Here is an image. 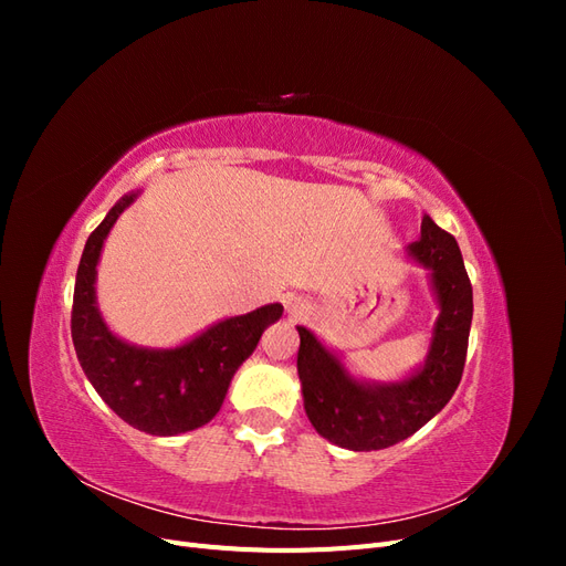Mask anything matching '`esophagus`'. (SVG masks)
<instances>
[{
    "label": "esophagus",
    "instance_id": "obj_1",
    "mask_svg": "<svg viewBox=\"0 0 566 566\" xmlns=\"http://www.w3.org/2000/svg\"><path fill=\"white\" fill-rule=\"evenodd\" d=\"M285 310H287V314L302 316V314L306 312V304H304L300 297H287V300H285Z\"/></svg>",
    "mask_w": 566,
    "mask_h": 566
}]
</instances>
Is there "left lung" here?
<instances>
[{"mask_svg": "<svg viewBox=\"0 0 566 566\" xmlns=\"http://www.w3.org/2000/svg\"><path fill=\"white\" fill-rule=\"evenodd\" d=\"M408 250L420 264L432 269L441 306L430 356L413 378L389 387L356 382L310 331L297 328V373L306 416L321 437L342 449L394 447L432 420L460 385L472 323V283L460 248L451 233L424 214L420 241Z\"/></svg>", "mask_w": 566, "mask_h": 566, "instance_id": "8db88e82", "label": "left lung"}]
</instances>
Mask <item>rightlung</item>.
I'll list each match as a JSON object with an SVG mask.
<instances>
[{"label": "right lung", "mask_w": 566, "mask_h": 566, "mask_svg": "<svg viewBox=\"0 0 566 566\" xmlns=\"http://www.w3.org/2000/svg\"><path fill=\"white\" fill-rule=\"evenodd\" d=\"M134 196H125L90 233L77 266L71 333L77 361L98 397L136 430L172 437L210 422L227 397L229 382L254 352L266 325L283 314L266 304L245 316L221 321L177 349H139L125 345L98 316L94 281L101 245Z\"/></svg>", "instance_id": "1"}]
</instances>
